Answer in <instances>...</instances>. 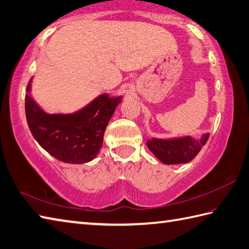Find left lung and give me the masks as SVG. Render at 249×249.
Here are the masks:
<instances>
[{
	"mask_svg": "<svg viewBox=\"0 0 249 249\" xmlns=\"http://www.w3.org/2000/svg\"><path fill=\"white\" fill-rule=\"evenodd\" d=\"M208 137L209 135L206 134L199 140L191 137L172 140L151 139L147 144L151 152L164 164H181L196 158Z\"/></svg>",
	"mask_w": 249,
	"mask_h": 249,
	"instance_id": "obj_1",
	"label": "left lung"
}]
</instances>
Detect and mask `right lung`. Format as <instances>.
Wrapping results in <instances>:
<instances>
[{"mask_svg": "<svg viewBox=\"0 0 249 249\" xmlns=\"http://www.w3.org/2000/svg\"><path fill=\"white\" fill-rule=\"evenodd\" d=\"M30 85L31 80L28 92ZM121 99L101 95L73 114H47L27 94L24 109L31 134L44 150L61 162L83 164L98 154L106 127Z\"/></svg>", "mask_w": 249, "mask_h": 249, "instance_id": "add662e5", "label": "right lung"}]
</instances>
